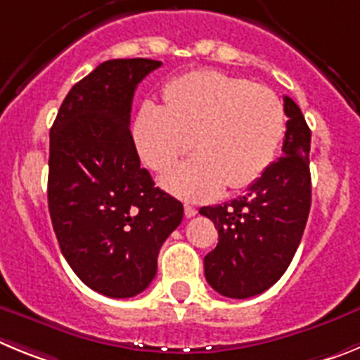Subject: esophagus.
I'll return each instance as SVG.
<instances>
[{
	"instance_id": "esophagus-1",
	"label": "esophagus",
	"mask_w": 360,
	"mask_h": 360,
	"mask_svg": "<svg viewBox=\"0 0 360 360\" xmlns=\"http://www.w3.org/2000/svg\"><path fill=\"white\" fill-rule=\"evenodd\" d=\"M196 207H193V205H186V207H184V214H186V218H193V216L196 214Z\"/></svg>"
}]
</instances>
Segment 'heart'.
I'll use <instances>...</instances> for the list:
<instances>
[{"mask_svg":"<svg viewBox=\"0 0 360 360\" xmlns=\"http://www.w3.org/2000/svg\"><path fill=\"white\" fill-rule=\"evenodd\" d=\"M164 101L142 104L133 136L155 171L167 169L193 136L195 157L162 176V186L184 200H209L225 186H252L285 135V108L274 91L216 70L174 79L164 88Z\"/></svg>","mask_w":360,"mask_h":360,"instance_id":"obj_1","label":"heart"}]
</instances>
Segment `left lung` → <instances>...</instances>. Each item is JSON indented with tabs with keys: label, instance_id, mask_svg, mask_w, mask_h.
<instances>
[{
	"label": "left lung",
	"instance_id": "obj_1",
	"mask_svg": "<svg viewBox=\"0 0 360 360\" xmlns=\"http://www.w3.org/2000/svg\"><path fill=\"white\" fill-rule=\"evenodd\" d=\"M287 131L283 155L231 203L202 207L218 229V245L203 257L205 279L218 294L247 299L285 274L297 250L311 203L310 128L297 104L283 97Z\"/></svg>",
	"mask_w": 360,
	"mask_h": 360
}]
</instances>
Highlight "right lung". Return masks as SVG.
<instances>
[{"mask_svg": "<svg viewBox=\"0 0 360 360\" xmlns=\"http://www.w3.org/2000/svg\"><path fill=\"white\" fill-rule=\"evenodd\" d=\"M153 59H111L73 86L50 129L49 209L61 252L86 287L108 297L141 294L184 205L141 167L129 120Z\"/></svg>", "mask_w": 360, "mask_h": 360, "instance_id": "add662e5", "label": "right lung"}]
</instances>
